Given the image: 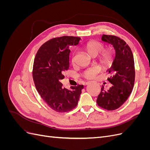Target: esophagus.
<instances>
[{
    "label": "esophagus",
    "instance_id": "obj_1",
    "mask_svg": "<svg viewBox=\"0 0 150 150\" xmlns=\"http://www.w3.org/2000/svg\"><path fill=\"white\" fill-rule=\"evenodd\" d=\"M92 83H93V81H88V82L86 83V85H88V84Z\"/></svg>",
    "mask_w": 150,
    "mask_h": 150
}]
</instances>
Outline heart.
<instances>
[{
	"mask_svg": "<svg viewBox=\"0 0 150 150\" xmlns=\"http://www.w3.org/2000/svg\"><path fill=\"white\" fill-rule=\"evenodd\" d=\"M104 49V45L96 40H91L85 45V49L91 56L96 57L103 51ZM112 57V52L109 50L104 51L101 54V60L104 64H109L111 62ZM75 61V55L72 56V62ZM100 67L94 66L86 69L83 72V76L86 79H93L100 72Z\"/></svg>",
	"mask_w": 150,
	"mask_h": 150,
	"instance_id": "1",
	"label": "heart"
}]
</instances>
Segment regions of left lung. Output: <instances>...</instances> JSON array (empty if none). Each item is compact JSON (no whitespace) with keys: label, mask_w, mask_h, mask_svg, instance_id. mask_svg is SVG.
<instances>
[{"label":"left lung","mask_w":150,"mask_h":150,"mask_svg":"<svg viewBox=\"0 0 150 150\" xmlns=\"http://www.w3.org/2000/svg\"><path fill=\"white\" fill-rule=\"evenodd\" d=\"M102 40L112 45L116 54L107 71L111 74L108 80L112 86L108 91L103 86L96 101L99 106L112 111L122 106L132 92L135 79L134 57L129 46L117 36L104 34Z\"/></svg>","instance_id":"8db88e82"}]
</instances>
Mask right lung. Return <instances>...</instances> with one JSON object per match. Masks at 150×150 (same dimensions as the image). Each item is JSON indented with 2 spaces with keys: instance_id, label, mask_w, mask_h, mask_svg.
<instances>
[{
  "instance_id": "obj_1",
  "label": "right lung",
  "mask_w": 150,
  "mask_h": 150,
  "mask_svg": "<svg viewBox=\"0 0 150 150\" xmlns=\"http://www.w3.org/2000/svg\"><path fill=\"white\" fill-rule=\"evenodd\" d=\"M81 38L62 36L50 39L39 49L34 59L33 76L36 89L53 110L70 111L78 105L83 85L66 89L61 83L69 67V47L78 45Z\"/></svg>"
}]
</instances>
